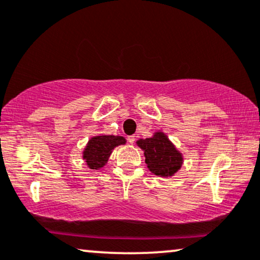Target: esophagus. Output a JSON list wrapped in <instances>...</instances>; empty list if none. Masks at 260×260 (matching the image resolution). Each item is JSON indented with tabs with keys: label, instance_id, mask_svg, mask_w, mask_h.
<instances>
[{
	"label": "esophagus",
	"instance_id": "esophagus-1",
	"mask_svg": "<svg viewBox=\"0 0 260 260\" xmlns=\"http://www.w3.org/2000/svg\"><path fill=\"white\" fill-rule=\"evenodd\" d=\"M127 141H129V143L134 144V142H135V136H134V135H131V136H127Z\"/></svg>",
	"mask_w": 260,
	"mask_h": 260
}]
</instances>
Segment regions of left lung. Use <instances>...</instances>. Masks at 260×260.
Wrapping results in <instances>:
<instances>
[{
  "instance_id": "8db88e82",
  "label": "left lung",
  "mask_w": 260,
  "mask_h": 260,
  "mask_svg": "<svg viewBox=\"0 0 260 260\" xmlns=\"http://www.w3.org/2000/svg\"><path fill=\"white\" fill-rule=\"evenodd\" d=\"M136 144L144 151L147 167L155 175L172 177L183 166V154L162 131H156L146 140L140 138Z\"/></svg>"
}]
</instances>
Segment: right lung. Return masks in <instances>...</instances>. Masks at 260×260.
<instances>
[{"mask_svg":"<svg viewBox=\"0 0 260 260\" xmlns=\"http://www.w3.org/2000/svg\"><path fill=\"white\" fill-rule=\"evenodd\" d=\"M123 136L114 135H98L88 141L82 151V159L90 170H100L109 161L112 150L118 146L125 144Z\"/></svg>","mask_w":260,"mask_h":260,"instance_id":"1","label":"right lung"}]
</instances>
